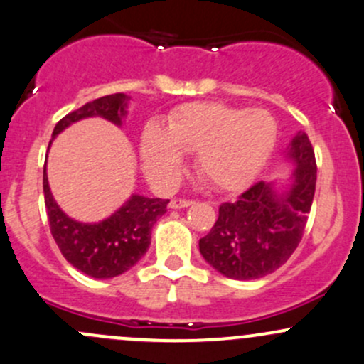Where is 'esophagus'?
<instances>
[{
  "instance_id": "34e87169",
  "label": "esophagus",
  "mask_w": 364,
  "mask_h": 364,
  "mask_svg": "<svg viewBox=\"0 0 364 364\" xmlns=\"http://www.w3.org/2000/svg\"><path fill=\"white\" fill-rule=\"evenodd\" d=\"M192 204H193V200H190V198H172L169 208L171 209H185Z\"/></svg>"
}]
</instances>
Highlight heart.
Wrapping results in <instances>:
<instances>
[{
	"label": "heart",
	"instance_id": "heart-1",
	"mask_svg": "<svg viewBox=\"0 0 364 364\" xmlns=\"http://www.w3.org/2000/svg\"><path fill=\"white\" fill-rule=\"evenodd\" d=\"M277 122L267 109L233 108L223 102H192L171 114L164 131L150 124L141 137V160L148 178L176 181L183 151L197 153V171L223 192L246 188L269 160Z\"/></svg>",
	"mask_w": 364,
	"mask_h": 364
}]
</instances>
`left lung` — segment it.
<instances>
[{"instance_id": "left-lung-1", "label": "left lung", "mask_w": 364, "mask_h": 364, "mask_svg": "<svg viewBox=\"0 0 364 364\" xmlns=\"http://www.w3.org/2000/svg\"><path fill=\"white\" fill-rule=\"evenodd\" d=\"M284 155L294 171L282 192L274 183H255L235 202L220 205L211 232L198 240L200 255L220 274L237 281L265 277L284 265L300 244L317 178L307 134L298 132Z\"/></svg>"}]
</instances>
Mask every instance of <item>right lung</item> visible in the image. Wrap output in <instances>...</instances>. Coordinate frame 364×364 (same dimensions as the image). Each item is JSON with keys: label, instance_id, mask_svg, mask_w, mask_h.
I'll return each instance as SVG.
<instances>
[{"label": "right lung", "instance_id": "right-lung-1", "mask_svg": "<svg viewBox=\"0 0 364 364\" xmlns=\"http://www.w3.org/2000/svg\"><path fill=\"white\" fill-rule=\"evenodd\" d=\"M125 94H112L87 102L76 112L68 113L57 122L52 136L63 132L75 122L101 117L114 125H122L127 114ZM52 141L48 143L50 148ZM45 208L53 240L64 258L80 272L95 279H109L127 272L144 256L151 242V228L167 211V198H148L132 195L118 211L99 223H80L68 216L53 200L48 186L47 169L43 171Z\"/></svg>", "mask_w": 364, "mask_h": 364}]
</instances>
